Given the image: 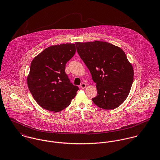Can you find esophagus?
Segmentation results:
<instances>
[{"label": "esophagus", "instance_id": "1", "mask_svg": "<svg viewBox=\"0 0 160 160\" xmlns=\"http://www.w3.org/2000/svg\"><path fill=\"white\" fill-rule=\"evenodd\" d=\"M80 87H81V88L82 89L86 88V87H87V84H85V83H82V84L80 85Z\"/></svg>", "mask_w": 160, "mask_h": 160}]
</instances>
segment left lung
Returning <instances> with one entry per match:
<instances>
[{"instance_id": "obj_1", "label": "left lung", "mask_w": 160, "mask_h": 160, "mask_svg": "<svg viewBox=\"0 0 160 160\" xmlns=\"http://www.w3.org/2000/svg\"><path fill=\"white\" fill-rule=\"evenodd\" d=\"M77 51L96 83L97 106L110 110L120 106L131 88L134 71L123 50L106 42H76Z\"/></svg>"}]
</instances>
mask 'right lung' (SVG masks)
<instances>
[{"label":"right lung","mask_w":160,"mask_h":160,"mask_svg":"<svg viewBox=\"0 0 160 160\" xmlns=\"http://www.w3.org/2000/svg\"><path fill=\"white\" fill-rule=\"evenodd\" d=\"M73 43L47 48L32 60L27 78L29 91L38 104L54 112L69 106L79 88L65 72L66 64L75 53Z\"/></svg>","instance_id":"obj_1"}]
</instances>
